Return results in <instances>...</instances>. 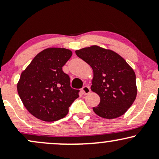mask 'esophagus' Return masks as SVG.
I'll return each instance as SVG.
<instances>
[{"label":"esophagus","mask_w":159,"mask_h":159,"mask_svg":"<svg viewBox=\"0 0 159 159\" xmlns=\"http://www.w3.org/2000/svg\"><path fill=\"white\" fill-rule=\"evenodd\" d=\"M82 92H83V93L84 95H87V94H89L90 93V87H87V86H84V87L82 88Z\"/></svg>","instance_id":"1"}]
</instances>
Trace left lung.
Returning a JSON list of instances; mask_svg holds the SVG:
<instances>
[{
	"label": "left lung",
	"mask_w": 159,
	"mask_h": 159,
	"mask_svg": "<svg viewBox=\"0 0 159 159\" xmlns=\"http://www.w3.org/2000/svg\"><path fill=\"white\" fill-rule=\"evenodd\" d=\"M93 72L91 90L100 97L93 110L100 117L114 119L128 111L138 93L134 70L120 54L98 45L75 51Z\"/></svg>",
	"instance_id": "left-lung-1"
}]
</instances>
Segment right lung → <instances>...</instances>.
Wrapping results in <instances>:
<instances>
[{
	"label": "right lung",
	"instance_id": "add662e5",
	"mask_svg": "<svg viewBox=\"0 0 159 159\" xmlns=\"http://www.w3.org/2000/svg\"><path fill=\"white\" fill-rule=\"evenodd\" d=\"M72 55L64 48H48L40 52L22 71L17 83L18 93L30 114L45 122L66 116L79 97L70 87L69 75L62 67Z\"/></svg>",
	"mask_w": 159,
	"mask_h": 159
}]
</instances>
